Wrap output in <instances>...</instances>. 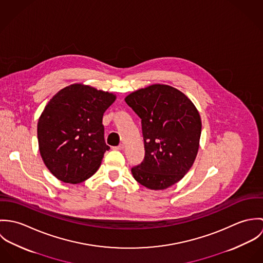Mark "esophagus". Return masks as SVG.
Returning a JSON list of instances; mask_svg holds the SVG:
<instances>
[{"instance_id":"1","label":"esophagus","mask_w":263,"mask_h":263,"mask_svg":"<svg viewBox=\"0 0 263 263\" xmlns=\"http://www.w3.org/2000/svg\"><path fill=\"white\" fill-rule=\"evenodd\" d=\"M123 148H124V146H123V144H120V145H119V146H117V147H114V148H113V149H114V150H122V149H123Z\"/></svg>"}]
</instances>
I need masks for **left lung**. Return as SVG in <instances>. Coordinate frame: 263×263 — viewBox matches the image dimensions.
<instances>
[{
  "mask_svg": "<svg viewBox=\"0 0 263 263\" xmlns=\"http://www.w3.org/2000/svg\"><path fill=\"white\" fill-rule=\"evenodd\" d=\"M142 119L144 161L132 168L143 186L162 190L180 181L196 158L201 134L198 110L174 87L154 84L125 97Z\"/></svg>",
  "mask_w": 263,
  "mask_h": 263,
  "instance_id": "left-lung-1",
  "label": "left lung"
}]
</instances>
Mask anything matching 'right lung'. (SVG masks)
Instances as JSON below:
<instances>
[{"mask_svg":"<svg viewBox=\"0 0 263 263\" xmlns=\"http://www.w3.org/2000/svg\"><path fill=\"white\" fill-rule=\"evenodd\" d=\"M115 99L113 93L73 84L48 101L38 119V147L45 166L59 180L81 183L98 170L109 150L102 117Z\"/></svg>","mask_w":263,"mask_h":263,"instance_id":"right-lung-1","label":"right lung"}]
</instances>
